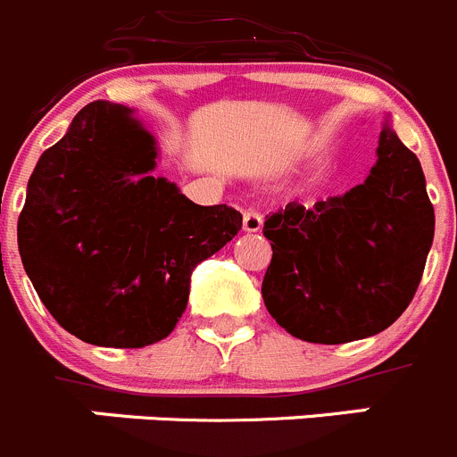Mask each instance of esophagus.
Returning a JSON list of instances; mask_svg holds the SVG:
<instances>
[{
    "instance_id": "esophagus-1",
    "label": "esophagus",
    "mask_w": 457,
    "mask_h": 457,
    "mask_svg": "<svg viewBox=\"0 0 457 457\" xmlns=\"http://www.w3.org/2000/svg\"><path fill=\"white\" fill-rule=\"evenodd\" d=\"M262 225H263L262 214H257L254 209H245V212H243V232L254 234L262 229Z\"/></svg>"
}]
</instances>
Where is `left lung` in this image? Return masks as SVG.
<instances>
[{
    "instance_id": "8db88e82",
    "label": "left lung",
    "mask_w": 457,
    "mask_h": 457,
    "mask_svg": "<svg viewBox=\"0 0 457 457\" xmlns=\"http://www.w3.org/2000/svg\"><path fill=\"white\" fill-rule=\"evenodd\" d=\"M435 212L420 160L386 117L363 185L266 216L272 259L262 284L277 325L340 345L387 329L406 311L433 245Z\"/></svg>"
}]
</instances>
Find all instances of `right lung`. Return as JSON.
<instances>
[{"mask_svg":"<svg viewBox=\"0 0 457 457\" xmlns=\"http://www.w3.org/2000/svg\"><path fill=\"white\" fill-rule=\"evenodd\" d=\"M157 157L135 110L94 101L29 178L17 220L24 270L58 325L89 345L166 338L194 268L241 229L234 207L195 204L153 176Z\"/></svg>","mask_w":457,"mask_h":457,"instance_id":"obj_1","label":"right lung"}]
</instances>
